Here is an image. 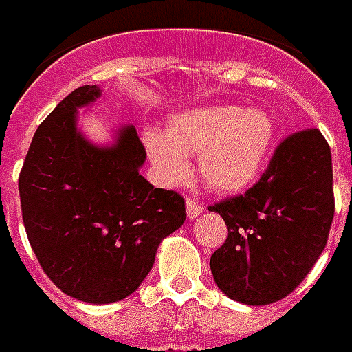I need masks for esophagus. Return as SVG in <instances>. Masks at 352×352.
<instances>
[{
  "instance_id": "1",
  "label": "esophagus",
  "mask_w": 352,
  "mask_h": 352,
  "mask_svg": "<svg viewBox=\"0 0 352 352\" xmlns=\"http://www.w3.org/2000/svg\"><path fill=\"white\" fill-rule=\"evenodd\" d=\"M186 214L188 217L192 219V217H197L199 214H203V206L195 201V199H186Z\"/></svg>"
}]
</instances>
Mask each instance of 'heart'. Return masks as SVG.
<instances>
[{"label": "heart", "mask_w": 352, "mask_h": 352, "mask_svg": "<svg viewBox=\"0 0 352 352\" xmlns=\"http://www.w3.org/2000/svg\"><path fill=\"white\" fill-rule=\"evenodd\" d=\"M276 126L265 109L204 106L173 115L168 133L148 131L144 144L168 184L190 175L186 157L199 155V175L210 190L237 193L259 179L272 151Z\"/></svg>", "instance_id": "obj_1"}]
</instances>
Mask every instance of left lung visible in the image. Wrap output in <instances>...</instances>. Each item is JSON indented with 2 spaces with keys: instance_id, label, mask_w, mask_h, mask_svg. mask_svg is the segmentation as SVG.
Wrapping results in <instances>:
<instances>
[{
  "instance_id": "1",
  "label": "left lung",
  "mask_w": 352,
  "mask_h": 352,
  "mask_svg": "<svg viewBox=\"0 0 352 352\" xmlns=\"http://www.w3.org/2000/svg\"><path fill=\"white\" fill-rule=\"evenodd\" d=\"M210 212L225 219V245L210 257L217 287L245 305L283 300L311 272L334 217L333 159L320 129L292 133L261 179Z\"/></svg>"
}]
</instances>
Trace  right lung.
I'll return each instance as SVG.
<instances>
[{
	"label": "right lung",
	"mask_w": 352,
	"mask_h": 352,
	"mask_svg": "<svg viewBox=\"0 0 352 352\" xmlns=\"http://www.w3.org/2000/svg\"><path fill=\"white\" fill-rule=\"evenodd\" d=\"M98 96L100 87L82 85L41 122L18 186L25 232L43 272L71 298L102 305L138 289L186 208L179 193L153 188L138 173L146 149L135 127H122L106 148L78 131V107Z\"/></svg>",
	"instance_id": "1"
}]
</instances>
